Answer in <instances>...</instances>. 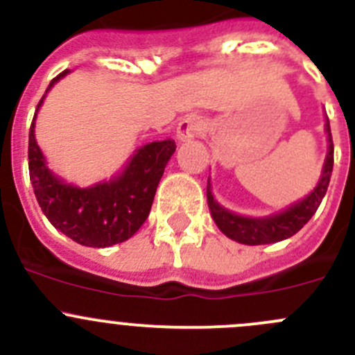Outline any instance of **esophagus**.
I'll list each match as a JSON object with an SVG mask.
<instances>
[{
  "label": "esophagus",
  "instance_id": "esophagus-1",
  "mask_svg": "<svg viewBox=\"0 0 355 355\" xmlns=\"http://www.w3.org/2000/svg\"><path fill=\"white\" fill-rule=\"evenodd\" d=\"M201 130H202L201 118L196 114H189V116H185L180 123H178L177 139L180 140V142H189V140H192L194 137H198Z\"/></svg>",
  "mask_w": 355,
  "mask_h": 355
}]
</instances>
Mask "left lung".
<instances>
[{
    "mask_svg": "<svg viewBox=\"0 0 355 355\" xmlns=\"http://www.w3.org/2000/svg\"><path fill=\"white\" fill-rule=\"evenodd\" d=\"M326 133H328V154H326L324 166H322V175L319 178V184L315 185L314 191L304 198L302 201L295 202L290 208L283 209L276 215L263 216V218H250V216H241L236 213L229 211L223 206L213 199L211 187H206V198H208L209 211H211L213 220L218 225V229L230 239L237 241L241 244H270L277 241L288 239L295 236L309 220L312 218L328 191L329 178L333 171V139L331 130H329V121H326Z\"/></svg>",
    "mask_w": 355,
    "mask_h": 355,
    "instance_id": "left-lung-1",
    "label": "left lung"
}]
</instances>
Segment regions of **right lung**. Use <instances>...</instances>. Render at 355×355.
<instances>
[{
    "label": "right lung",
    "mask_w": 355,
    "mask_h": 355,
    "mask_svg": "<svg viewBox=\"0 0 355 355\" xmlns=\"http://www.w3.org/2000/svg\"><path fill=\"white\" fill-rule=\"evenodd\" d=\"M67 72L51 79L46 92ZM34 121L36 114L29 130V177L37 202L51 225L90 248H107L130 239L149 216L164 166L177 149L173 140L140 147L121 175L94 187L79 189L48 170L34 139Z\"/></svg>",
    "instance_id": "obj_1"
}]
</instances>
